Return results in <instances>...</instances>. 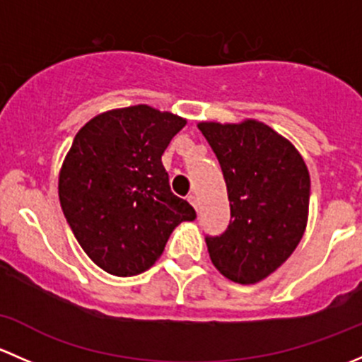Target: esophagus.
I'll return each mask as SVG.
<instances>
[{"label": "esophagus", "mask_w": 362, "mask_h": 362, "mask_svg": "<svg viewBox=\"0 0 362 362\" xmlns=\"http://www.w3.org/2000/svg\"><path fill=\"white\" fill-rule=\"evenodd\" d=\"M187 199H189V203H191L192 206H194L196 210H198V198H196V194H189Z\"/></svg>", "instance_id": "obj_1"}]
</instances>
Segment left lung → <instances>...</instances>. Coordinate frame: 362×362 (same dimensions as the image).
I'll return each mask as SVG.
<instances>
[{
  "label": "left lung",
  "instance_id": "1",
  "mask_svg": "<svg viewBox=\"0 0 362 362\" xmlns=\"http://www.w3.org/2000/svg\"><path fill=\"white\" fill-rule=\"evenodd\" d=\"M198 127L221 164L231 210L228 228L204 238L208 254L226 279L255 284L287 261L305 233L308 170L286 138L257 120Z\"/></svg>",
  "mask_w": 362,
  "mask_h": 362
}]
</instances>
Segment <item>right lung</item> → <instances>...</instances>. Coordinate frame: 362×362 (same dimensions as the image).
<instances>
[{
  "instance_id": "1",
  "label": "right lung",
  "mask_w": 362,
  "mask_h": 362,
  "mask_svg": "<svg viewBox=\"0 0 362 362\" xmlns=\"http://www.w3.org/2000/svg\"><path fill=\"white\" fill-rule=\"evenodd\" d=\"M185 120L147 105L94 117L76 133L59 202L83 252L110 275L151 268L171 231L196 211L170 189L160 156Z\"/></svg>"
}]
</instances>
